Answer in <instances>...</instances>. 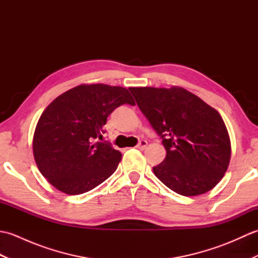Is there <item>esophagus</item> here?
Here are the masks:
<instances>
[{
	"instance_id": "1",
	"label": "esophagus",
	"mask_w": 258,
	"mask_h": 258,
	"mask_svg": "<svg viewBox=\"0 0 258 258\" xmlns=\"http://www.w3.org/2000/svg\"><path fill=\"white\" fill-rule=\"evenodd\" d=\"M147 146V142L145 141V140H142V141H140V143L138 144V149H140V150H144L145 147Z\"/></svg>"
}]
</instances>
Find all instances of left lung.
<instances>
[{
  "mask_svg": "<svg viewBox=\"0 0 258 258\" xmlns=\"http://www.w3.org/2000/svg\"><path fill=\"white\" fill-rule=\"evenodd\" d=\"M130 91L166 150L165 160L153 167L155 176L184 196L215 187L227 171L232 151L221 114L178 86Z\"/></svg>",
  "mask_w": 258,
  "mask_h": 258,
  "instance_id": "1",
  "label": "left lung"
}]
</instances>
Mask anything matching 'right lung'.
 <instances>
[{
	"label": "right lung",
	"mask_w": 258,
	"mask_h": 258,
	"mask_svg": "<svg viewBox=\"0 0 258 258\" xmlns=\"http://www.w3.org/2000/svg\"><path fill=\"white\" fill-rule=\"evenodd\" d=\"M135 102L120 86L82 84L57 96L36 124L33 155L41 174L69 195L86 193L116 171L122 158L102 140L115 108Z\"/></svg>",
	"instance_id": "1"
}]
</instances>
